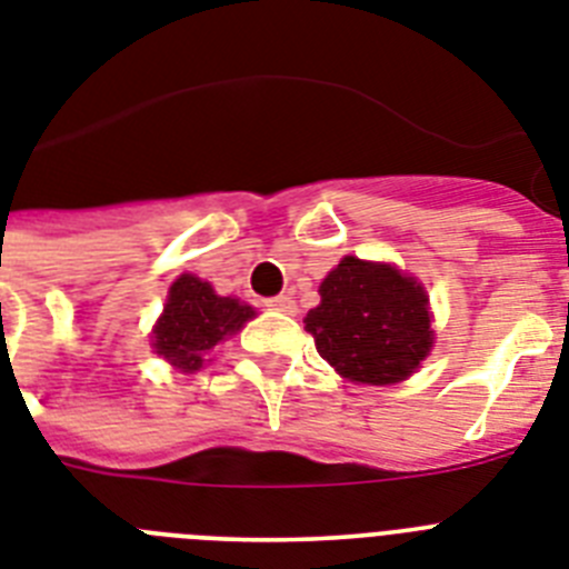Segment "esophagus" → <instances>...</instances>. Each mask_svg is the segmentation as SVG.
Masks as SVG:
<instances>
[{"label": "esophagus", "mask_w": 569, "mask_h": 569, "mask_svg": "<svg viewBox=\"0 0 569 569\" xmlns=\"http://www.w3.org/2000/svg\"><path fill=\"white\" fill-rule=\"evenodd\" d=\"M266 307L277 309V312H286V316H292L295 309H298V307H295V300L289 298V295H277V298H269V300H266Z\"/></svg>", "instance_id": "1"}]
</instances>
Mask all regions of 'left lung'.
<instances>
[{
  "mask_svg": "<svg viewBox=\"0 0 569 569\" xmlns=\"http://www.w3.org/2000/svg\"><path fill=\"white\" fill-rule=\"evenodd\" d=\"M318 292L321 303L309 309L307 332L348 380L400 382L432 348L427 295L391 266L345 257Z\"/></svg>",
  "mask_w": 569,
  "mask_h": 569,
  "instance_id": "8db88e82",
  "label": "left lung"
}]
</instances>
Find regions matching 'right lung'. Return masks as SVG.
I'll use <instances>...</instances> for the list:
<instances>
[{
	"label": "right lung",
	"instance_id": "add662e5",
	"mask_svg": "<svg viewBox=\"0 0 569 569\" xmlns=\"http://www.w3.org/2000/svg\"><path fill=\"white\" fill-rule=\"evenodd\" d=\"M253 318V309L237 298H219L212 286L192 274H180L169 289L163 316L154 327V348L180 371H198L204 353L224 336Z\"/></svg>",
	"mask_w": 569,
	"mask_h": 569
}]
</instances>
